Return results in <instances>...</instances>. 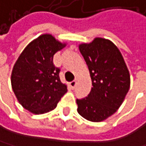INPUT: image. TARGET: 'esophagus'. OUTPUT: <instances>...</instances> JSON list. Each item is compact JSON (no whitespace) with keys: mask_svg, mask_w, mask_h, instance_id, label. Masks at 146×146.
<instances>
[{"mask_svg":"<svg viewBox=\"0 0 146 146\" xmlns=\"http://www.w3.org/2000/svg\"><path fill=\"white\" fill-rule=\"evenodd\" d=\"M70 86L74 89L75 86H76V80H72V82H70Z\"/></svg>","mask_w":146,"mask_h":146,"instance_id":"esophagus-1","label":"esophagus"}]
</instances>
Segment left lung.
<instances>
[{
  "instance_id": "8db88e82",
  "label": "left lung",
  "mask_w": 146,
  "mask_h": 146,
  "mask_svg": "<svg viewBox=\"0 0 146 146\" xmlns=\"http://www.w3.org/2000/svg\"><path fill=\"white\" fill-rule=\"evenodd\" d=\"M90 72L93 87L89 95L77 99L78 113L99 122L115 114L130 87V74L118 48L110 40L96 37L79 46Z\"/></svg>"
}]
</instances>
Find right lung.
I'll use <instances>...</instances> for the list:
<instances>
[{
	"instance_id": "1",
	"label": "right lung",
	"mask_w": 146,
	"mask_h": 146,
	"mask_svg": "<svg viewBox=\"0 0 146 146\" xmlns=\"http://www.w3.org/2000/svg\"><path fill=\"white\" fill-rule=\"evenodd\" d=\"M65 46L50 34L41 35L26 46L13 66V91L19 103L33 114L53 110L67 92L60 80V68L53 63L54 54Z\"/></svg>"
}]
</instances>
